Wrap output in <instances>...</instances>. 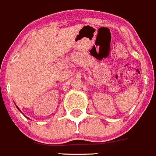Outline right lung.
<instances>
[{
	"label": "right lung",
	"instance_id": "add662e5",
	"mask_svg": "<svg viewBox=\"0 0 156 156\" xmlns=\"http://www.w3.org/2000/svg\"><path fill=\"white\" fill-rule=\"evenodd\" d=\"M18 110H19V111H20V109H19V108H18Z\"/></svg>",
	"mask_w": 156,
	"mask_h": 156
}]
</instances>
